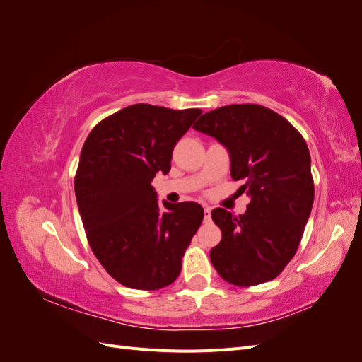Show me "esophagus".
<instances>
[{
	"mask_svg": "<svg viewBox=\"0 0 362 362\" xmlns=\"http://www.w3.org/2000/svg\"><path fill=\"white\" fill-rule=\"evenodd\" d=\"M204 211H205V218H210V214H211V206L205 205V206H204Z\"/></svg>",
	"mask_w": 362,
	"mask_h": 362,
	"instance_id": "obj_1",
	"label": "esophagus"
}]
</instances>
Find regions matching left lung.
I'll return each instance as SVG.
<instances>
[{"mask_svg":"<svg viewBox=\"0 0 362 362\" xmlns=\"http://www.w3.org/2000/svg\"><path fill=\"white\" fill-rule=\"evenodd\" d=\"M196 131L214 137L231 158V177L245 184V214L211 211L222 240L210 259L238 287L275 279L299 247L314 202L311 157L286 117L257 104H233L202 115Z\"/></svg>","mask_w":362,"mask_h":362,"instance_id":"1","label":"left lung"}]
</instances>
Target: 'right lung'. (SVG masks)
Segmentation results:
<instances>
[{
    "label": "right lung",
    "instance_id": "1",
    "mask_svg": "<svg viewBox=\"0 0 362 362\" xmlns=\"http://www.w3.org/2000/svg\"><path fill=\"white\" fill-rule=\"evenodd\" d=\"M201 113L134 104L84 141L74 181L78 211L95 257L125 287H168L202 223L199 204L163 201V209L151 184L170 170L175 145Z\"/></svg>",
    "mask_w": 362,
    "mask_h": 362
}]
</instances>
